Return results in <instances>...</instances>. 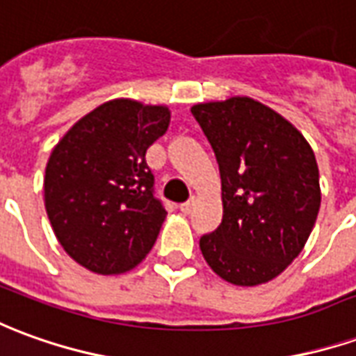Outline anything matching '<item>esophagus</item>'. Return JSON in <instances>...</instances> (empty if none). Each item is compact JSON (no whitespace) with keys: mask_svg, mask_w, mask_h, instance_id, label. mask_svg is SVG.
<instances>
[{"mask_svg":"<svg viewBox=\"0 0 356 356\" xmlns=\"http://www.w3.org/2000/svg\"><path fill=\"white\" fill-rule=\"evenodd\" d=\"M193 206H195V198H191V200H186V202L181 204V212L188 213L193 210Z\"/></svg>","mask_w":356,"mask_h":356,"instance_id":"esophagus-1","label":"esophagus"}]
</instances>
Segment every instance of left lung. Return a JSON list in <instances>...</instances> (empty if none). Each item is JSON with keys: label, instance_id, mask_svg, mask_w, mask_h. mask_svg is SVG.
<instances>
[{"label": "left lung", "instance_id": "left-lung-1", "mask_svg": "<svg viewBox=\"0 0 356 356\" xmlns=\"http://www.w3.org/2000/svg\"><path fill=\"white\" fill-rule=\"evenodd\" d=\"M221 173L223 220L200 237L225 282L258 285L299 256L320 210L316 158L289 121L252 98L193 106Z\"/></svg>", "mask_w": 356, "mask_h": 356}]
</instances>
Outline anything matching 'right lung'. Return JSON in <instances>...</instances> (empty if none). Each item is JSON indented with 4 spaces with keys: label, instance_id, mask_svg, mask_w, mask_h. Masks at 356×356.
Returning a JSON list of instances; mask_svg holds the SVG:
<instances>
[{
    "label": "right lung",
    "instance_id": "obj_1",
    "mask_svg": "<svg viewBox=\"0 0 356 356\" xmlns=\"http://www.w3.org/2000/svg\"><path fill=\"white\" fill-rule=\"evenodd\" d=\"M168 125L163 106L106 102L74 123L49 156V223L67 254L90 272H127L154 247L168 212L154 195L146 150Z\"/></svg>",
    "mask_w": 356,
    "mask_h": 356
}]
</instances>
